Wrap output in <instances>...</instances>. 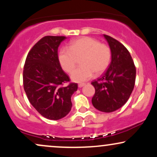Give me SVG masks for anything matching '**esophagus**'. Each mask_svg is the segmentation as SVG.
Here are the masks:
<instances>
[{
    "label": "esophagus",
    "mask_w": 157,
    "mask_h": 157,
    "mask_svg": "<svg viewBox=\"0 0 157 157\" xmlns=\"http://www.w3.org/2000/svg\"><path fill=\"white\" fill-rule=\"evenodd\" d=\"M85 85H86V83H80V84L78 85V87L79 88H82V86H85Z\"/></svg>",
    "instance_id": "esophagus-1"
}]
</instances>
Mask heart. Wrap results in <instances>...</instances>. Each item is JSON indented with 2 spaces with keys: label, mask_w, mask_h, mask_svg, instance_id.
Here are the masks:
<instances>
[{
  "label": "heart",
  "mask_w": 157,
  "mask_h": 157,
  "mask_svg": "<svg viewBox=\"0 0 157 157\" xmlns=\"http://www.w3.org/2000/svg\"><path fill=\"white\" fill-rule=\"evenodd\" d=\"M80 59L82 66L71 75V80L77 82L89 80L94 73L98 75L107 69L111 60V48L93 37H82L71 41L69 48H63L59 52V63L67 73L75 69Z\"/></svg>",
  "instance_id": "heart-1"
}]
</instances>
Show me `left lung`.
Here are the masks:
<instances>
[{
  "label": "left lung",
  "instance_id": "obj_1",
  "mask_svg": "<svg viewBox=\"0 0 157 157\" xmlns=\"http://www.w3.org/2000/svg\"><path fill=\"white\" fill-rule=\"evenodd\" d=\"M111 50L109 68L91 84L94 107L102 112L116 111L125 104L134 88L136 67L128 50L116 39L104 35Z\"/></svg>",
  "mask_w": 157,
  "mask_h": 157
}]
</instances>
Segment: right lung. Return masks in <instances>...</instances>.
Returning a JSON list of instances; mask_svg holds the SVG:
<instances>
[{
    "mask_svg": "<svg viewBox=\"0 0 157 157\" xmlns=\"http://www.w3.org/2000/svg\"><path fill=\"white\" fill-rule=\"evenodd\" d=\"M64 36H45L31 48L23 67L24 91L37 112L57 120L71 111V97L77 83L70 82L59 63L57 50Z\"/></svg>",
    "mask_w": 157,
    "mask_h": 157,
    "instance_id": "right-lung-1",
    "label": "right lung"
}]
</instances>
